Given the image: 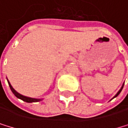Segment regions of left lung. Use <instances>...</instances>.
I'll list each match as a JSON object with an SVG mask.
<instances>
[{"instance_id":"8db88e82","label":"left lung","mask_w":128,"mask_h":128,"mask_svg":"<svg viewBox=\"0 0 128 128\" xmlns=\"http://www.w3.org/2000/svg\"><path fill=\"white\" fill-rule=\"evenodd\" d=\"M124 84H123V85H122L121 88H120V90H119V91H118V92L116 93V95H115V96H114V97H113V98H112V99H113L114 98H116V97H117V96L119 95V94H120V92H121V90H122V89H123V87H124ZM112 99H111V100H112Z\"/></svg>"}]
</instances>
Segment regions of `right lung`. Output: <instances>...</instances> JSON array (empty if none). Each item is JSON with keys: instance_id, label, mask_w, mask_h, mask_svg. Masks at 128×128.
Listing matches in <instances>:
<instances>
[{"instance_id": "right-lung-1", "label": "right lung", "mask_w": 128, "mask_h": 128, "mask_svg": "<svg viewBox=\"0 0 128 128\" xmlns=\"http://www.w3.org/2000/svg\"><path fill=\"white\" fill-rule=\"evenodd\" d=\"M8 85H9V87L11 89V90L12 92L14 94V95L18 98H20L21 99V100H22L24 102H28V103H31V102H40L42 101V99H38V98H29V97H26V96H24V95H22V94H19L17 91H16L14 90V88L11 85V83L9 82V81L8 80Z\"/></svg>"}]
</instances>
